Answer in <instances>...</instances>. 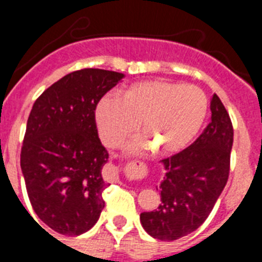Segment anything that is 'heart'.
Masks as SVG:
<instances>
[{
	"label": "heart",
	"mask_w": 262,
	"mask_h": 262,
	"mask_svg": "<svg viewBox=\"0 0 262 262\" xmlns=\"http://www.w3.org/2000/svg\"><path fill=\"white\" fill-rule=\"evenodd\" d=\"M209 101L203 90L168 80H149L126 88L122 99L105 96L96 107L99 138L107 147H119L140 129L145 140L131 145L136 151L151 145L156 154L181 151L205 122Z\"/></svg>",
	"instance_id": "b5f03b06"
}]
</instances>
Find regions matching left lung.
<instances>
[{
  "label": "left lung",
  "instance_id": "8db88e82",
  "mask_svg": "<svg viewBox=\"0 0 262 262\" xmlns=\"http://www.w3.org/2000/svg\"><path fill=\"white\" fill-rule=\"evenodd\" d=\"M211 120L200 138L184 151L163 160L161 202L142 212L140 222L152 237L173 242L195 231L207 219L230 176L233 127L230 114L212 94Z\"/></svg>",
  "mask_w": 262,
  "mask_h": 262
}]
</instances>
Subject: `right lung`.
<instances>
[{
    "label": "right lung",
    "mask_w": 262,
    "mask_h": 262,
    "mask_svg": "<svg viewBox=\"0 0 262 262\" xmlns=\"http://www.w3.org/2000/svg\"><path fill=\"white\" fill-rule=\"evenodd\" d=\"M123 73L85 68L46 89L31 108L20 168L32 209L55 232L89 231L105 207L108 154L98 138L96 107Z\"/></svg>",
    "instance_id": "1"
}]
</instances>
